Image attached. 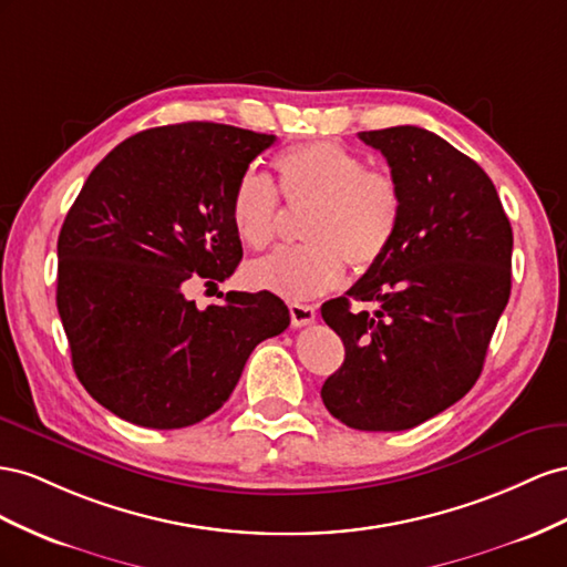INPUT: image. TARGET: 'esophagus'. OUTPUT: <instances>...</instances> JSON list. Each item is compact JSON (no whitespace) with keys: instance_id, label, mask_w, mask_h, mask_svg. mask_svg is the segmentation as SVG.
<instances>
[{"instance_id":"34e87169","label":"esophagus","mask_w":567,"mask_h":567,"mask_svg":"<svg viewBox=\"0 0 567 567\" xmlns=\"http://www.w3.org/2000/svg\"><path fill=\"white\" fill-rule=\"evenodd\" d=\"M289 316H292L295 328H306L316 320L318 311H316V306H309V303H289Z\"/></svg>"}]
</instances>
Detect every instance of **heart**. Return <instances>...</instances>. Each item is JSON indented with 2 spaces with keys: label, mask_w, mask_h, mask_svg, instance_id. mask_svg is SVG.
Segmentation results:
<instances>
[{
  "label": "heart",
  "mask_w": 567,
  "mask_h": 567,
  "mask_svg": "<svg viewBox=\"0 0 567 567\" xmlns=\"http://www.w3.org/2000/svg\"><path fill=\"white\" fill-rule=\"evenodd\" d=\"M289 206H309L303 247L280 249L245 266V280L261 292L306 301L332 292L347 264L370 270L390 251L403 214L401 185L392 173L368 168L344 144L313 140L295 144L272 161ZM230 220L241 245L268 247L278 230V197L268 181L245 173L233 189Z\"/></svg>",
  "instance_id": "1"
}]
</instances>
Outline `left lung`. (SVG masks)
<instances>
[{
  "mask_svg": "<svg viewBox=\"0 0 567 567\" xmlns=\"http://www.w3.org/2000/svg\"><path fill=\"white\" fill-rule=\"evenodd\" d=\"M401 185L390 251L344 297L322 303L344 363L322 384L326 409L365 432L415 427L477 382L511 297L513 230L489 175L415 125L365 131ZM377 313L350 311V299Z\"/></svg>",
  "mask_w": 567,
  "mask_h": 567,
  "instance_id": "8db88e82",
  "label": "left lung"
}]
</instances>
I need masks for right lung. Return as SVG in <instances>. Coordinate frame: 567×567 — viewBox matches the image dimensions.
Listing matches in <instances>:
<instances>
[{"label": "right lung", "instance_id": "add662e5", "mask_svg": "<svg viewBox=\"0 0 567 567\" xmlns=\"http://www.w3.org/2000/svg\"><path fill=\"white\" fill-rule=\"evenodd\" d=\"M272 142L223 123L152 127L80 189L59 233L56 309L78 380L113 415L152 430L199 423L254 347L287 330L270 292H228L204 311L185 297L187 282H223L241 261L233 189Z\"/></svg>", "mask_w": 567, "mask_h": 567}]
</instances>
